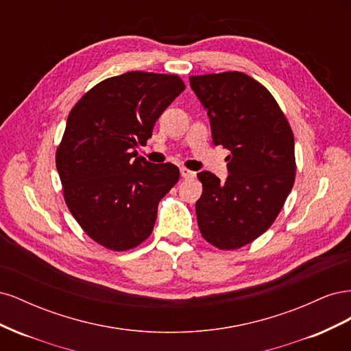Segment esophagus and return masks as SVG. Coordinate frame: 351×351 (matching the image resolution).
Here are the masks:
<instances>
[{
	"label": "esophagus",
	"mask_w": 351,
	"mask_h": 351,
	"mask_svg": "<svg viewBox=\"0 0 351 351\" xmlns=\"http://www.w3.org/2000/svg\"><path fill=\"white\" fill-rule=\"evenodd\" d=\"M180 173H182V177L183 178H195L196 177V173H193V171H190V169L189 168H180Z\"/></svg>",
	"instance_id": "obj_1"
}]
</instances>
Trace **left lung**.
<instances>
[{
	"instance_id": "left-lung-1",
	"label": "left lung",
	"mask_w": 351,
	"mask_h": 351,
	"mask_svg": "<svg viewBox=\"0 0 351 351\" xmlns=\"http://www.w3.org/2000/svg\"><path fill=\"white\" fill-rule=\"evenodd\" d=\"M206 108L212 141L224 146L226 183L197 174V226L212 246L234 250L256 240L277 219L295 178L294 136L278 102L262 83L240 71L190 76Z\"/></svg>"
}]
</instances>
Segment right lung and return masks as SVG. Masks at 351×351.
Listing matches in <instances>:
<instances>
[{"label": "right lung", "instance_id": "add662e5", "mask_svg": "<svg viewBox=\"0 0 351 351\" xmlns=\"http://www.w3.org/2000/svg\"><path fill=\"white\" fill-rule=\"evenodd\" d=\"M184 89L177 74L129 71L95 84L69 114L56 152L62 195L105 249L130 250L149 237L159 200L178 182L176 165L147 162L133 147Z\"/></svg>", "mask_w": 351, "mask_h": 351}]
</instances>
